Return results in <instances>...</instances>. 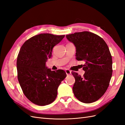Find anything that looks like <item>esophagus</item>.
<instances>
[{
	"label": "esophagus",
	"mask_w": 125,
	"mask_h": 125,
	"mask_svg": "<svg viewBox=\"0 0 125 125\" xmlns=\"http://www.w3.org/2000/svg\"><path fill=\"white\" fill-rule=\"evenodd\" d=\"M65 72H66V73L67 75H69V74H71V71H70L69 70L67 69V70H65Z\"/></svg>",
	"instance_id": "34e87169"
}]
</instances>
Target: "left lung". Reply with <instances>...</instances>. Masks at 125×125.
I'll return each mask as SVG.
<instances>
[{"instance_id": "1", "label": "left lung", "mask_w": 125, "mask_h": 125, "mask_svg": "<svg viewBox=\"0 0 125 125\" xmlns=\"http://www.w3.org/2000/svg\"><path fill=\"white\" fill-rule=\"evenodd\" d=\"M76 48V59L83 60L85 71L81 77L72 73L75 78L73 88L75 97L84 103L100 99L106 91L112 75V58L107 45L95 34L84 31L66 35Z\"/></svg>"}]
</instances>
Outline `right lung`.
<instances>
[{
	"instance_id": "1",
	"label": "right lung",
	"mask_w": 125,
	"mask_h": 125,
	"mask_svg": "<svg viewBox=\"0 0 125 125\" xmlns=\"http://www.w3.org/2000/svg\"><path fill=\"white\" fill-rule=\"evenodd\" d=\"M65 35L40 34L25 41L18 56V79L25 96L40 106L53 102L57 89L67 75L63 70L52 71L46 66L53 47Z\"/></svg>"
}]
</instances>
